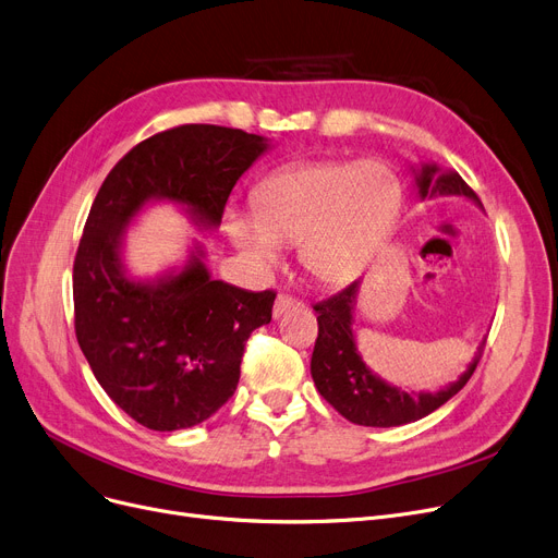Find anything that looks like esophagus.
<instances>
[{"instance_id":"34e87169","label":"esophagus","mask_w":558,"mask_h":558,"mask_svg":"<svg viewBox=\"0 0 558 558\" xmlns=\"http://www.w3.org/2000/svg\"><path fill=\"white\" fill-rule=\"evenodd\" d=\"M301 305H303V303H301L299 299H294V296L278 294V299H276V303H274V317L280 319L282 314H287L289 310H296V307H301Z\"/></svg>"}]
</instances>
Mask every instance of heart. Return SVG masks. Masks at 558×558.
I'll return each instance as SVG.
<instances>
[{"label":"heart","instance_id":"b5f03b06","mask_svg":"<svg viewBox=\"0 0 558 558\" xmlns=\"http://www.w3.org/2000/svg\"><path fill=\"white\" fill-rule=\"evenodd\" d=\"M401 184L383 161H322L287 168L255 189L253 211H228L232 244L259 269H274L282 244L326 287L355 280L390 234Z\"/></svg>","mask_w":558,"mask_h":558}]
</instances>
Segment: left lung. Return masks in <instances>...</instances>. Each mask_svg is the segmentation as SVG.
Here are the masks:
<instances>
[{
	"mask_svg": "<svg viewBox=\"0 0 558 558\" xmlns=\"http://www.w3.org/2000/svg\"><path fill=\"white\" fill-rule=\"evenodd\" d=\"M413 175L420 201L463 196L481 207V201L465 180L456 171L440 168L435 161H420V166H413ZM357 294L360 280L342 289L337 296L314 305L319 322V337L312 351L310 372L319 395L339 415L360 426H401L430 415L433 410H438L453 395L463 390L478 365L483 344L476 349V355L468 369L458 376V380L435 392H405L374 374L365 365L355 344L353 312L357 305Z\"/></svg>",
	"mask_w": 558,
	"mask_h": 558,
	"instance_id": "obj_1",
	"label": "left lung"
}]
</instances>
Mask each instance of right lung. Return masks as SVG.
<instances>
[{"label":"right lung","mask_w":558,"mask_h":558,"mask_svg":"<svg viewBox=\"0 0 558 558\" xmlns=\"http://www.w3.org/2000/svg\"><path fill=\"white\" fill-rule=\"evenodd\" d=\"M269 148L232 128L166 130L120 159L93 201L72 269L77 342L109 399L145 428H191L234 395L244 347L271 322L276 294L214 280L198 239L182 266L134 278L128 228L145 207L171 203L196 230H216L232 186Z\"/></svg>","instance_id":"add662e5"}]
</instances>
